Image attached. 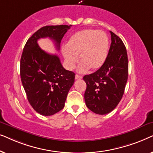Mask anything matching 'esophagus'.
Wrapping results in <instances>:
<instances>
[{"label":"esophagus","mask_w":153,"mask_h":153,"mask_svg":"<svg viewBox=\"0 0 153 153\" xmlns=\"http://www.w3.org/2000/svg\"><path fill=\"white\" fill-rule=\"evenodd\" d=\"M75 79H82V76H81V75H79V74H76L75 75Z\"/></svg>","instance_id":"obj_1"}]
</instances>
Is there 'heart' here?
Segmentation results:
<instances>
[{
    "label": "heart",
    "instance_id": "1",
    "mask_svg": "<svg viewBox=\"0 0 153 153\" xmlns=\"http://www.w3.org/2000/svg\"><path fill=\"white\" fill-rule=\"evenodd\" d=\"M108 37L104 31L84 29L73 34L62 48V53L66 66L72 70L79 59L82 62L78 67L79 72H85L90 68L95 70L105 62L108 51Z\"/></svg>",
    "mask_w": 153,
    "mask_h": 153
}]
</instances>
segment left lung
I'll return each mask as SVG.
<instances>
[{"label": "left lung", "mask_w": 153, "mask_h": 153, "mask_svg": "<svg viewBox=\"0 0 153 153\" xmlns=\"http://www.w3.org/2000/svg\"><path fill=\"white\" fill-rule=\"evenodd\" d=\"M106 59L95 72L85 75L84 99L87 107L97 114L112 111L122 99L128 78V58L122 39L111 31Z\"/></svg>", "instance_id": "left-lung-1"}]
</instances>
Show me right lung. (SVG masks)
Masks as SVG:
<instances>
[{
	"mask_svg": "<svg viewBox=\"0 0 153 153\" xmlns=\"http://www.w3.org/2000/svg\"><path fill=\"white\" fill-rule=\"evenodd\" d=\"M71 26H44L28 39L23 50L20 62L22 85L31 106L42 116H52L63 108L75 74L62 67L57 55L41 49L37 40L49 37L59 50L62 37Z\"/></svg>",
	"mask_w": 153,
	"mask_h": 153,
	"instance_id": "add662e5",
	"label": "right lung"
}]
</instances>
